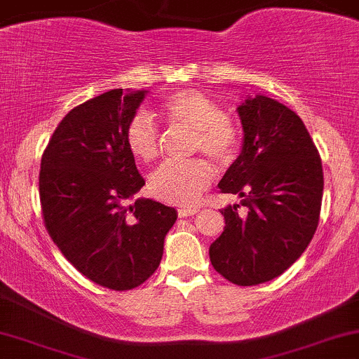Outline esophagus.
I'll list each match as a JSON object with an SVG mask.
<instances>
[{
  "label": "esophagus",
  "mask_w": 359,
  "mask_h": 359,
  "mask_svg": "<svg viewBox=\"0 0 359 359\" xmlns=\"http://www.w3.org/2000/svg\"><path fill=\"white\" fill-rule=\"evenodd\" d=\"M180 216H191L194 212H198V208L196 206H180Z\"/></svg>",
  "instance_id": "1"
}]
</instances>
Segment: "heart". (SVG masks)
Here are the masks:
<instances>
[{"instance_id": "heart-1", "label": "heart", "mask_w": 359, "mask_h": 359, "mask_svg": "<svg viewBox=\"0 0 359 359\" xmlns=\"http://www.w3.org/2000/svg\"><path fill=\"white\" fill-rule=\"evenodd\" d=\"M160 116L168 114V122L194 128V151H204L211 158H222L233 143V129L230 121L206 97L194 92H184L172 97L163 105ZM129 147L141 160L149 161L156 156V131L148 117L140 116L129 128ZM210 180L206 165L199 161L177 165L168 163L151 177V186L161 196L170 199H191L201 194Z\"/></svg>"}]
</instances>
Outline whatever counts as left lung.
Returning <instances> with one entry per match:
<instances>
[{
    "label": "left lung",
    "mask_w": 359,
    "mask_h": 359,
    "mask_svg": "<svg viewBox=\"0 0 359 359\" xmlns=\"http://www.w3.org/2000/svg\"><path fill=\"white\" fill-rule=\"evenodd\" d=\"M243 144L218 187L238 194L245 216L226 206L224 231L210 247L212 267L228 281L252 286L285 273L309 247L320 215L324 175L305 124L274 98L238 105Z\"/></svg>",
    "instance_id": "left-lung-1"
}]
</instances>
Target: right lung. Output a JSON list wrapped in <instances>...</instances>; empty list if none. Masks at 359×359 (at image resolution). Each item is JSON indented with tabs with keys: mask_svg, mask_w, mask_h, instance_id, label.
Here are the masks:
<instances>
[{
	"mask_svg": "<svg viewBox=\"0 0 359 359\" xmlns=\"http://www.w3.org/2000/svg\"><path fill=\"white\" fill-rule=\"evenodd\" d=\"M147 90H110L74 107L41 161L42 211L65 257L112 290L140 286L156 271L177 211L133 196L144 186L129 147V126Z\"/></svg>",
	"mask_w": 359,
	"mask_h": 359,
	"instance_id": "right-lung-1",
	"label": "right lung"
}]
</instances>
